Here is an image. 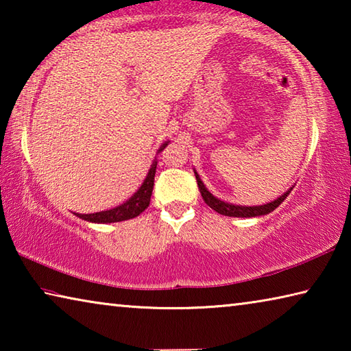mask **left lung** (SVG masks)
I'll return each mask as SVG.
<instances>
[{"instance_id": "left-lung-1", "label": "left lung", "mask_w": 351, "mask_h": 351, "mask_svg": "<svg viewBox=\"0 0 351 351\" xmlns=\"http://www.w3.org/2000/svg\"><path fill=\"white\" fill-rule=\"evenodd\" d=\"M195 176H197V182H198V187H199V192H201V197H203L204 203L212 207L213 210L221 213V215L226 217H241V218H251V217H260V215H266V213H269L282 204V201L288 197L291 189L288 192H285L280 198H277L276 201H272V203L268 204H263V206H254V207H246V206H234V204H229V203H224V201L218 199L213 197V195L209 192V190L206 189V186L203 184V181L199 180V176L197 171H195Z\"/></svg>"}]
</instances>
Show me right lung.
<instances>
[{"label": "right lung", "mask_w": 351, "mask_h": 351, "mask_svg": "<svg viewBox=\"0 0 351 351\" xmlns=\"http://www.w3.org/2000/svg\"><path fill=\"white\" fill-rule=\"evenodd\" d=\"M165 145H167V142L159 148V152H161L162 148H165ZM156 165H158V161H154L152 164V169L148 170L145 181L142 182V186L139 187L138 192H136L133 197L128 201H125L123 204L114 207V209L97 212V213H86V215L77 213V217H80L82 219H86V221H91V223H117V221H125V219L141 215V213L147 209L148 204H150Z\"/></svg>", "instance_id": "1"}]
</instances>
